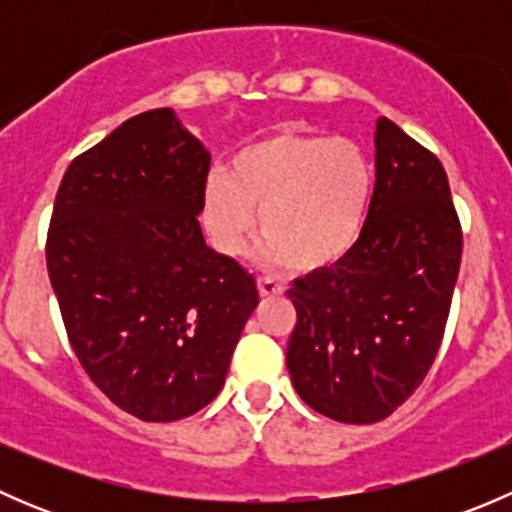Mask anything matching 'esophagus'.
<instances>
[{
  "mask_svg": "<svg viewBox=\"0 0 512 512\" xmlns=\"http://www.w3.org/2000/svg\"><path fill=\"white\" fill-rule=\"evenodd\" d=\"M257 289H260L262 297H275V294L285 292V287H282L280 282L270 280V277H260V280H257Z\"/></svg>",
  "mask_w": 512,
  "mask_h": 512,
  "instance_id": "34e87169",
  "label": "esophagus"
}]
</instances>
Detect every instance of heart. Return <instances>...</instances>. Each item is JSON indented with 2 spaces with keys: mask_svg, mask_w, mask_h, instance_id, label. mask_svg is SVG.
Segmentation results:
<instances>
[{
  "mask_svg": "<svg viewBox=\"0 0 512 512\" xmlns=\"http://www.w3.org/2000/svg\"><path fill=\"white\" fill-rule=\"evenodd\" d=\"M374 170L359 143L277 131L250 143L203 190V223L223 255L237 257L257 227L272 265L314 272L352 252L369 215Z\"/></svg>",
  "mask_w": 512,
  "mask_h": 512,
  "instance_id": "heart-1",
  "label": "heart"
}]
</instances>
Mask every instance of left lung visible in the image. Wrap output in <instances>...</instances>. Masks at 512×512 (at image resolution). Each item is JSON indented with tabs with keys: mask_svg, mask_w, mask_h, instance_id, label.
<instances>
[{
	"mask_svg": "<svg viewBox=\"0 0 512 512\" xmlns=\"http://www.w3.org/2000/svg\"><path fill=\"white\" fill-rule=\"evenodd\" d=\"M463 230L441 160L376 123V185L347 257L294 280L287 369L322 416L376 423L426 379L446 332Z\"/></svg>",
	"mask_w": 512,
	"mask_h": 512,
	"instance_id": "1",
	"label": "left lung"
}]
</instances>
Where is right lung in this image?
Instances as JSON below:
<instances>
[{
	"mask_svg": "<svg viewBox=\"0 0 512 512\" xmlns=\"http://www.w3.org/2000/svg\"><path fill=\"white\" fill-rule=\"evenodd\" d=\"M210 153L170 108L138 113L71 160L46 235L66 337L126 414L178 421L220 394L255 277L205 245Z\"/></svg>",
	"mask_w": 512,
	"mask_h": 512,
	"instance_id": "add662e5",
	"label": "right lung"
}]
</instances>
